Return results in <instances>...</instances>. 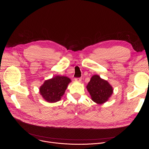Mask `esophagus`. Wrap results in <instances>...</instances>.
<instances>
[{
	"label": "esophagus",
	"instance_id": "esophagus-1",
	"mask_svg": "<svg viewBox=\"0 0 149 149\" xmlns=\"http://www.w3.org/2000/svg\"><path fill=\"white\" fill-rule=\"evenodd\" d=\"M75 81L76 82H79L81 81V78H75Z\"/></svg>",
	"mask_w": 149,
	"mask_h": 149
}]
</instances>
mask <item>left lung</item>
I'll return each instance as SVG.
<instances>
[{"mask_svg": "<svg viewBox=\"0 0 149 149\" xmlns=\"http://www.w3.org/2000/svg\"><path fill=\"white\" fill-rule=\"evenodd\" d=\"M91 100L97 104L107 102L113 93V88L107 81L98 75H94L86 87Z\"/></svg>", "mask_w": 149, "mask_h": 149, "instance_id": "obj_1", "label": "left lung"}]
</instances>
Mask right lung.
<instances>
[{"mask_svg": "<svg viewBox=\"0 0 149 149\" xmlns=\"http://www.w3.org/2000/svg\"><path fill=\"white\" fill-rule=\"evenodd\" d=\"M71 82V79L65 76L53 77L44 81L39 88V93L48 102H56L61 100Z\"/></svg>", "mask_w": 149, "mask_h": 149, "instance_id": "right-lung-1", "label": "right lung"}]
</instances>
